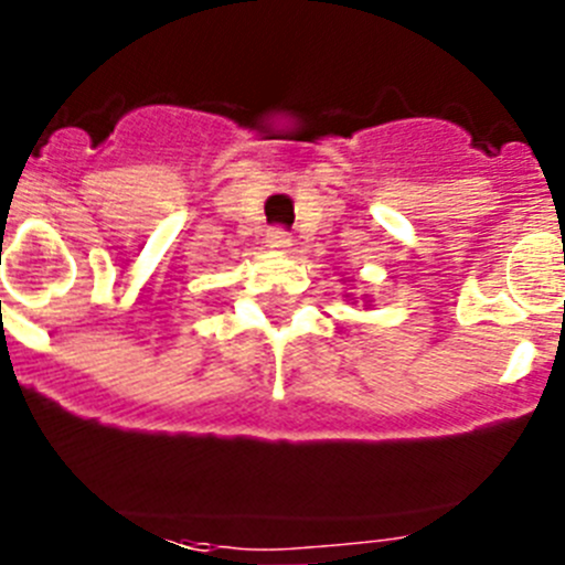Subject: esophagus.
Returning a JSON list of instances; mask_svg holds the SVG:
<instances>
[{
	"label": "esophagus",
	"instance_id": "34e87169",
	"mask_svg": "<svg viewBox=\"0 0 565 565\" xmlns=\"http://www.w3.org/2000/svg\"><path fill=\"white\" fill-rule=\"evenodd\" d=\"M266 243L268 248H277V252H286L288 246H291V234L286 232V228H268L266 234Z\"/></svg>",
	"mask_w": 565,
	"mask_h": 565
}]
</instances>
